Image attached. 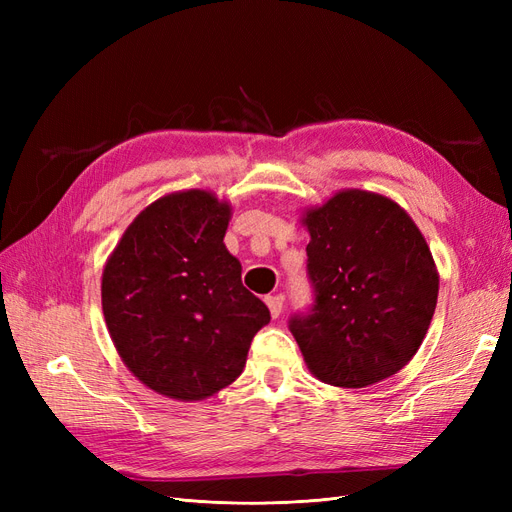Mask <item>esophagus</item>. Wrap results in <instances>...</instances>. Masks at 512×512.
I'll return each mask as SVG.
<instances>
[{
  "label": "esophagus",
  "mask_w": 512,
  "mask_h": 512,
  "mask_svg": "<svg viewBox=\"0 0 512 512\" xmlns=\"http://www.w3.org/2000/svg\"><path fill=\"white\" fill-rule=\"evenodd\" d=\"M265 303L269 305V312L273 318H280L284 309V297L282 294H273V297H265Z\"/></svg>",
  "instance_id": "obj_1"
}]
</instances>
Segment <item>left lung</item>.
Instances as JSON below:
<instances>
[{"label": "left lung", "mask_w": 512, "mask_h": 512, "mask_svg": "<svg viewBox=\"0 0 512 512\" xmlns=\"http://www.w3.org/2000/svg\"><path fill=\"white\" fill-rule=\"evenodd\" d=\"M314 303L288 329L312 374L361 389L389 378L423 344L438 271L421 230L393 200L346 190L307 211Z\"/></svg>", "instance_id": "obj_1"}]
</instances>
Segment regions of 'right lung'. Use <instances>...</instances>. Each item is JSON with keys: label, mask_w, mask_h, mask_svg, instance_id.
Here are the masks:
<instances>
[{"label": "right lung", "mask_w": 512, "mask_h": 512, "mask_svg": "<svg viewBox=\"0 0 512 512\" xmlns=\"http://www.w3.org/2000/svg\"><path fill=\"white\" fill-rule=\"evenodd\" d=\"M230 207L203 190L164 196L123 232L102 275L108 333L132 374L196 401L235 382L269 307L241 282Z\"/></svg>", "instance_id": "obj_1"}]
</instances>
